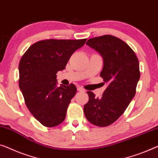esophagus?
Listing matches in <instances>:
<instances>
[{"label": "esophagus", "instance_id": "34e87169", "mask_svg": "<svg viewBox=\"0 0 158 158\" xmlns=\"http://www.w3.org/2000/svg\"><path fill=\"white\" fill-rule=\"evenodd\" d=\"M77 91H80V92H85V89H83L81 87H77Z\"/></svg>", "mask_w": 158, "mask_h": 158}]
</instances>
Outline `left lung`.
<instances>
[{
    "label": "left lung",
    "mask_w": 158,
    "mask_h": 158,
    "mask_svg": "<svg viewBox=\"0 0 158 158\" xmlns=\"http://www.w3.org/2000/svg\"><path fill=\"white\" fill-rule=\"evenodd\" d=\"M86 44L102 57L100 76L107 87L101 98L87 92L89 101L84 106L85 116L93 125L107 127L123 114L135 96L140 76L139 61L127 43L112 35L89 39Z\"/></svg>",
    "instance_id": "8db88e82"
}]
</instances>
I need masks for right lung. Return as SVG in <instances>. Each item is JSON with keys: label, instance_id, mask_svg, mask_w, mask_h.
Returning <instances> with one entry per match:
<instances>
[{"label": "right lung", "instance_id": "1", "mask_svg": "<svg viewBox=\"0 0 158 158\" xmlns=\"http://www.w3.org/2000/svg\"><path fill=\"white\" fill-rule=\"evenodd\" d=\"M86 40L40 41L21 58L19 87L29 111L44 127H56L65 119L77 88L73 84L58 87L56 73L65 69L72 54Z\"/></svg>", "mask_w": 158, "mask_h": 158}]
</instances>
